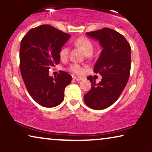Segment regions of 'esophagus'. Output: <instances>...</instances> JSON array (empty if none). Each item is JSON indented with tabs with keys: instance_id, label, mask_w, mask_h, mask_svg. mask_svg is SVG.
<instances>
[{
	"instance_id": "1",
	"label": "esophagus",
	"mask_w": 152,
	"mask_h": 152,
	"mask_svg": "<svg viewBox=\"0 0 152 152\" xmlns=\"http://www.w3.org/2000/svg\"><path fill=\"white\" fill-rule=\"evenodd\" d=\"M73 78L75 79L77 81H80V80H82L83 78H82V77H80V76H73Z\"/></svg>"
}]
</instances>
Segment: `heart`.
<instances>
[{"label":"heart","instance_id":"obj_1","mask_svg":"<svg viewBox=\"0 0 152 152\" xmlns=\"http://www.w3.org/2000/svg\"><path fill=\"white\" fill-rule=\"evenodd\" d=\"M74 44L76 46H78L82 49L86 55H91L93 50H94V45H93V43L89 39H87V37H81L78 38V39H76L74 41ZM68 53L69 48L66 46H63L59 52L60 58L62 60L66 59L67 58V56H68ZM69 70L70 72L76 74H82L85 72V69L81 65L78 64V63H73V64L70 65Z\"/></svg>","mask_w":152,"mask_h":152}]
</instances>
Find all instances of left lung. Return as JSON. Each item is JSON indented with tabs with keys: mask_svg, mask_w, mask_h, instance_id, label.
Returning a JSON list of instances; mask_svg holds the SVG:
<instances>
[{
	"mask_svg": "<svg viewBox=\"0 0 152 152\" xmlns=\"http://www.w3.org/2000/svg\"><path fill=\"white\" fill-rule=\"evenodd\" d=\"M86 34L98 41L102 48L94 68L102 78L96 84L91 76L88 77L91 88L84 100L92 109L102 110L112 105L126 87L130 72L131 48L126 38L113 29L104 28Z\"/></svg>",
	"mask_w": 152,
	"mask_h": 152,
	"instance_id": "obj_1",
	"label": "left lung"
}]
</instances>
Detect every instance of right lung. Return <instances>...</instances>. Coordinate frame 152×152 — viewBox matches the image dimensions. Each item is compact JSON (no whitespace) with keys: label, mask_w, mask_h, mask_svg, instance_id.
<instances>
[{"label":"right lung","mask_w":152,"mask_h":152,"mask_svg":"<svg viewBox=\"0 0 152 152\" xmlns=\"http://www.w3.org/2000/svg\"><path fill=\"white\" fill-rule=\"evenodd\" d=\"M70 35L44 24L31 28L22 38L20 48V68L27 91L39 105L46 108L59 105L72 81L67 72L60 71L55 78L49 69L60 61L59 52Z\"/></svg>","instance_id":"add662e5"}]
</instances>
